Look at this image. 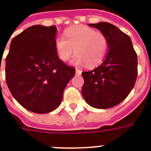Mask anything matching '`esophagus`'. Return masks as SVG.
<instances>
[{"mask_svg":"<svg viewBox=\"0 0 151 151\" xmlns=\"http://www.w3.org/2000/svg\"><path fill=\"white\" fill-rule=\"evenodd\" d=\"M76 73L77 74H81L82 73V70H80L78 69H76Z\"/></svg>","mask_w":151,"mask_h":151,"instance_id":"34e87169","label":"esophagus"}]
</instances>
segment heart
I'll return each mask as SVG.
<instances>
[{"label":"heart","mask_w":151,"mask_h":151,"mask_svg":"<svg viewBox=\"0 0 151 151\" xmlns=\"http://www.w3.org/2000/svg\"><path fill=\"white\" fill-rule=\"evenodd\" d=\"M65 37L58 36L55 40V49L62 61L69 60L75 52L74 64L85 63L87 67H95L102 62L108 51L107 37L93 28L85 26L70 27L65 31Z\"/></svg>","instance_id":"obj_1"}]
</instances>
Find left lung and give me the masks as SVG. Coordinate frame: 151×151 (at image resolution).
Listing matches in <instances>:
<instances>
[{
  "label": "left lung",
  "instance_id": "1",
  "mask_svg": "<svg viewBox=\"0 0 151 151\" xmlns=\"http://www.w3.org/2000/svg\"><path fill=\"white\" fill-rule=\"evenodd\" d=\"M105 35L108 52L104 62L93 70L82 72V94L91 107L107 109L129 95L137 76V56L129 36L108 22L89 24Z\"/></svg>",
  "mask_w": 151,
  "mask_h": 151
}]
</instances>
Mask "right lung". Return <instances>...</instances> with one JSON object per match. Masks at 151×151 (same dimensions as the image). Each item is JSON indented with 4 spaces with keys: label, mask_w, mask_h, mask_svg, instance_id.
Instances as JSON below:
<instances>
[{
    "label": "right lung",
    "mask_w": 151,
    "mask_h": 151,
    "mask_svg": "<svg viewBox=\"0 0 151 151\" xmlns=\"http://www.w3.org/2000/svg\"><path fill=\"white\" fill-rule=\"evenodd\" d=\"M56 32V26L28 27L12 40L5 58L9 91L19 104L35 113L58 108L64 90L75 74V69L57 56Z\"/></svg>",
    "instance_id": "1"
}]
</instances>
